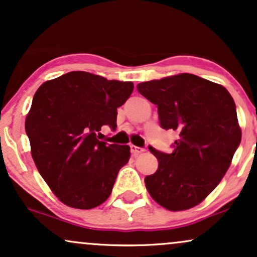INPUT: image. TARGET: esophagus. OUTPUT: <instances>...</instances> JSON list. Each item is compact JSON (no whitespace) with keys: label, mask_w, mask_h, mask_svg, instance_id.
<instances>
[{"label":"esophagus","mask_w":257,"mask_h":257,"mask_svg":"<svg viewBox=\"0 0 257 257\" xmlns=\"http://www.w3.org/2000/svg\"><path fill=\"white\" fill-rule=\"evenodd\" d=\"M131 151L134 156H138L140 155V153H143L145 151V149L144 147H139V146H134V145H131Z\"/></svg>","instance_id":"1"}]
</instances>
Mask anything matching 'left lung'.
<instances>
[{
    "label": "left lung",
    "instance_id": "obj_1",
    "mask_svg": "<svg viewBox=\"0 0 257 257\" xmlns=\"http://www.w3.org/2000/svg\"><path fill=\"white\" fill-rule=\"evenodd\" d=\"M137 88L157 105L159 125L179 133L170 153L149 146L158 169L145 178L147 191L168 210L199 204L220 184L240 144L234 100L225 87L192 73Z\"/></svg>",
    "mask_w": 257,
    "mask_h": 257
}]
</instances>
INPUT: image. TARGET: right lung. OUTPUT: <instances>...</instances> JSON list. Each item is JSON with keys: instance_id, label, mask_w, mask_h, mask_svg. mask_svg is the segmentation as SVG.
Here are the masks:
<instances>
[{"instance_id": "obj_1", "label": "right lung", "mask_w": 257, "mask_h": 257, "mask_svg": "<svg viewBox=\"0 0 257 257\" xmlns=\"http://www.w3.org/2000/svg\"><path fill=\"white\" fill-rule=\"evenodd\" d=\"M133 89V82L73 71L44 82L35 93L25 120L31 155L64 204L91 209L110 197L131 149L99 140L100 131L116 129L117 107Z\"/></svg>"}]
</instances>
